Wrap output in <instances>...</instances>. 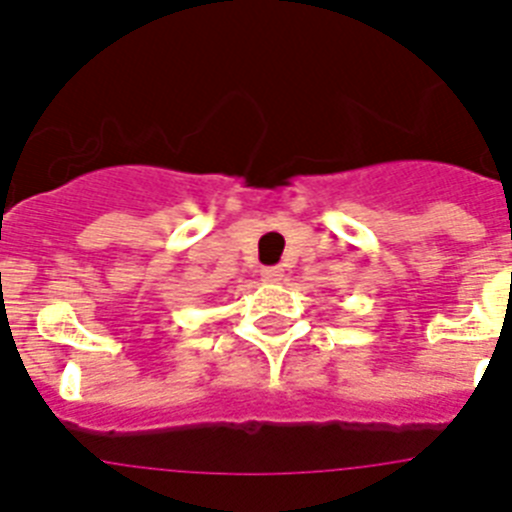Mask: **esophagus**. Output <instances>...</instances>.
<instances>
[{
    "instance_id": "esophagus-1",
    "label": "esophagus",
    "mask_w": 512,
    "mask_h": 512,
    "mask_svg": "<svg viewBox=\"0 0 512 512\" xmlns=\"http://www.w3.org/2000/svg\"><path fill=\"white\" fill-rule=\"evenodd\" d=\"M284 271L279 269V266H266V269H261V279L264 282H282Z\"/></svg>"
}]
</instances>
